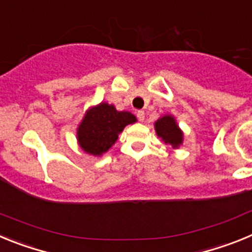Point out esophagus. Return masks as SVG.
Segmentation results:
<instances>
[{"label": "esophagus", "mask_w": 252, "mask_h": 252, "mask_svg": "<svg viewBox=\"0 0 252 252\" xmlns=\"http://www.w3.org/2000/svg\"><path fill=\"white\" fill-rule=\"evenodd\" d=\"M136 116H137V120H139L140 122H142L144 120H145V112H144V111H137Z\"/></svg>", "instance_id": "obj_1"}]
</instances>
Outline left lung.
Listing matches in <instances>:
<instances>
[{
    "mask_svg": "<svg viewBox=\"0 0 252 252\" xmlns=\"http://www.w3.org/2000/svg\"><path fill=\"white\" fill-rule=\"evenodd\" d=\"M154 126H155L157 135L161 139V141L165 142L166 145H170L173 149H177L183 144V132L171 115H165L160 117Z\"/></svg>",
    "mask_w": 252,
    "mask_h": 252,
    "instance_id": "left-lung-1",
    "label": "left lung"
}]
</instances>
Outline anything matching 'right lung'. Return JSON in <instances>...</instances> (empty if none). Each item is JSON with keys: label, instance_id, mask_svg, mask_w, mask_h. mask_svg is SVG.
Listing matches in <instances>:
<instances>
[{"label": "right lung", "instance_id": "right-lung-1", "mask_svg": "<svg viewBox=\"0 0 252 252\" xmlns=\"http://www.w3.org/2000/svg\"><path fill=\"white\" fill-rule=\"evenodd\" d=\"M136 117L127 111H117L112 104L102 102L87 111L78 126V144L86 153L101 157L117 141L119 133Z\"/></svg>", "mask_w": 252, "mask_h": 252}]
</instances>
